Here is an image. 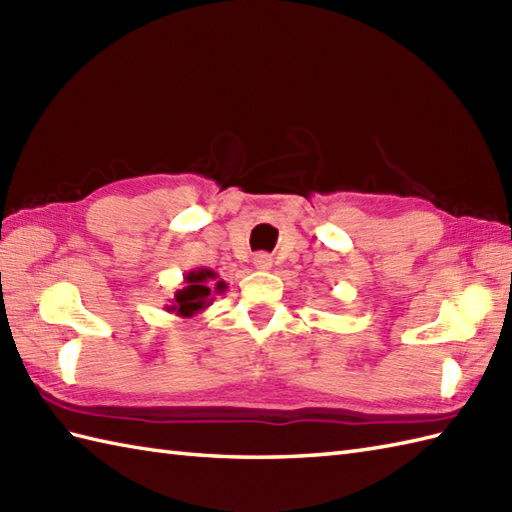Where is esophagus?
<instances>
[{
  "mask_svg": "<svg viewBox=\"0 0 512 512\" xmlns=\"http://www.w3.org/2000/svg\"><path fill=\"white\" fill-rule=\"evenodd\" d=\"M253 266L257 270H270V266H273V257H270L268 253H257L253 257Z\"/></svg>",
  "mask_w": 512,
  "mask_h": 512,
  "instance_id": "obj_1",
  "label": "esophagus"
}]
</instances>
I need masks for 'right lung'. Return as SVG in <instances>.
<instances>
[{"label": "right lung", "instance_id": "obj_1", "mask_svg": "<svg viewBox=\"0 0 512 512\" xmlns=\"http://www.w3.org/2000/svg\"><path fill=\"white\" fill-rule=\"evenodd\" d=\"M226 292V281L211 268H193L184 273L182 288L173 292L171 303H167L165 310L178 314V317L189 319L193 314L206 310L213 303L215 295Z\"/></svg>", "mask_w": 512, "mask_h": 512}]
</instances>
